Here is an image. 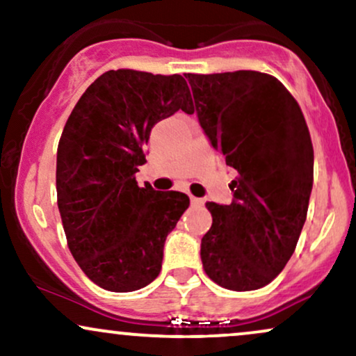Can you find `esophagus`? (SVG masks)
<instances>
[{"label": "esophagus", "mask_w": 356, "mask_h": 356, "mask_svg": "<svg viewBox=\"0 0 356 356\" xmlns=\"http://www.w3.org/2000/svg\"><path fill=\"white\" fill-rule=\"evenodd\" d=\"M191 204L192 206H204V199H201V197H194V195H191Z\"/></svg>", "instance_id": "1"}]
</instances>
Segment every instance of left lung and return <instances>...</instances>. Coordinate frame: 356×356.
Returning a JSON list of instances; mask_svg holds the SVG:
<instances>
[{
	"instance_id": "1",
	"label": "left lung",
	"mask_w": 356,
	"mask_h": 356,
	"mask_svg": "<svg viewBox=\"0 0 356 356\" xmlns=\"http://www.w3.org/2000/svg\"><path fill=\"white\" fill-rule=\"evenodd\" d=\"M192 112L238 172L231 204L207 202L206 275L232 291L259 289L295 252L313 189V144L298 102L275 76L239 70L187 73Z\"/></svg>"
}]
</instances>
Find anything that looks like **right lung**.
I'll list each match as a JSON object with an SVG mask.
<instances>
[{"label": "right lung", "instance_id": "1", "mask_svg": "<svg viewBox=\"0 0 356 356\" xmlns=\"http://www.w3.org/2000/svg\"><path fill=\"white\" fill-rule=\"evenodd\" d=\"M191 113L181 75L108 70L72 110L56 152V195L68 248L107 291H137L159 276L167 234L189 197L138 187L145 144L157 122Z\"/></svg>", "mask_w": 356, "mask_h": 356}]
</instances>
